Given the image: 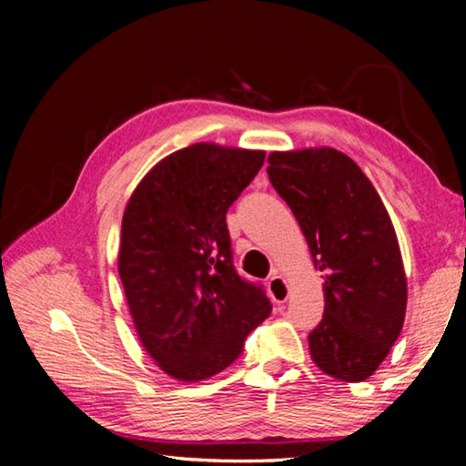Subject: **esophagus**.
Segmentation results:
<instances>
[{
  "instance_id": "esophagus-1",
  "label": "esophagus",
  "mask_w": 466,
  "mask_h": 466,
  "mask_svg": "<svg viewBox=\"0 0 466 466\" xmlns=\"http://www.w3.org/2000/svg\"><path fill=\"white\" fill-rule=\"evenodd\" d=\"M267 291H269V296L275 304H283L289 296V288H288V281L281 278L279 273H273L269 281H267Z\"/></svg>"
}]
</instances>
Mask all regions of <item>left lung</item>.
<instances>
[{"label": "left lung", "mask_w": 466, "mask_h": 466, "mask_svg": "<svg viewBox=\"0 0 466 466\" xmlns=\"http://www.w3.org/2000/svg\"><path fill=\"white\" fill-rule=\"evenodd\" d=\"M267 162L271 185L296 216L325 279V314L309 335L310 358L337 380H366L389 356L407 310L403 257L389 211L339 149L273 152Z\"/></svg>", "instance_id": "obj_1"}]
</instances>
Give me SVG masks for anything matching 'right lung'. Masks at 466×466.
Listing matches in <instances>:
<instances>
[{
    "mask_svg": "<svg viewBox=\"0 0 466 466\" xmlns=\"http://www.w3.org/2000/svg\"><path fill=\"white\" fill-rule=\"evenodd\" d=\"M263 162L261 149L193 144L157 162L125 208V298L147 356L175 380L222 372L271 314L263 288L236 273L226 224Z\"/></svg>",
    "mask_w": 466,
    "mask_h": 466,
    "instance_id": "obj_1",
    "label": "right lung"
}]
</instances>
